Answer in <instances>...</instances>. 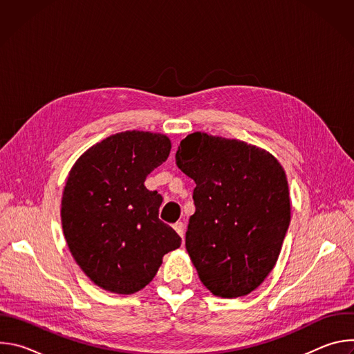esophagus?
Returning <instances> with one entry per match:
<instances>
[{"label": "esophagus", "mask_w": 354, "mask_h": 354, "mask_svg": "<svg viewBox=\"0 0 354 354\" xmlns=\"http://www.w3.org/2000/svg\"><path fill=\"white\" fill-rule=\"evenodd\" d=\"M174 230L178 232V235H179L180 238L185 236V225H183V223H180V221L175 223V224H174Z\"/></svg>", "instance_id": "1"}]
</instances>
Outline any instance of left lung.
Returning a JSON list of instances; mask_svg holds the SVG:
<instances>
[{
	"instance_id": "left-lung-1",
	"label": "left lung",
	"mask_w": 354,
	"mask_h": 354,
	"mask_svg": "<svg viewBox=\"0 0 354 354\" xmlns=\"http://www.w3.org/2000/svg\"><path fill=\"white\" fill-rule=\"evenodd\" d=\"M176 165L196 183L186 250L214 295L236 298L273 270L291 218L281 164L269 151L194 131L176 151Z\"/></svg>"
}]
</instances>
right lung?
I'll return each mask as SVG.
<instances>
[{
  "instance_id": "obj_1",
  "label": "right lung",
  "mask_w": 354,
  "mask_h": 354,
  "mask_svg": "<svg viewBox=\"0 0 354 354\" xmlns=\"http://www.w3.org/2000/svg\"><path fill=\"white\" fill-rule=\"evenodd\" d=\"M165 134L127 130L96 142L75 161L62 197L63 234L89 280L129 295L157 274L180 236L158 218L162 196L144 186L167 161Z\"/></svg>"
}]
</instances>
